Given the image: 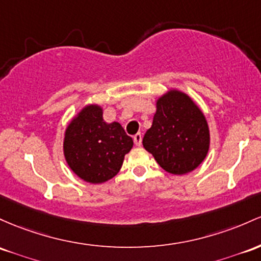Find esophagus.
Segmentation results:
<instances>
[{"label": "esophagus", "mask_w": 261, "mask_h": 261, "mask_svg": "<svg viewBox=\"0 0 261 261\" xmlns=\"http://www.w3.org/2000/svg\"><path fill=\"white\" fill-rule=\"evenodd\" d=\"M134 142H135L136 146H141V144H142V135H141V134H136V135L134 136Z\"/></svg>", "instance_id": "1"}]
</instances>
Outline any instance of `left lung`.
I'll use <instances>...</instances> for the list:
<instances>
[{"mask_svg":"<svg viewBox=\"0 0 261 261\" xmlns=\"http://www.w3.org/2000/svg\"><path fill=\"white\" fill-rule=\"evenodd\" d=\"M142 145L167 172H191L210 148L205 117L190 96L171 90L157 100L152 126L146 131Z\"/></svg>","mask_w":261,"mask_h":261,"instance_id":"1","label":"left lung"}]
</instances>
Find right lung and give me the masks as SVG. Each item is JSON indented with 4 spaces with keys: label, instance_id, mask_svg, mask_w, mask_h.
I'll use <instances>...</instances> for the list:
<instances>
[{
    "label": "right lung",
    "instance_id": "right-lung-1",
    "mask_svg": "<svg viewBox=\"0 0 261 261\" xmlns=\"http://www.w3.org/2000/svg\"><path fill=\"white\" fill-rule=\"evenodd\" d=\"M133 145V139L119 122L108 124L102 119L101 108L89 105L67 127L64 156L80 178L102 183L119 172Z\"/></svg>",
    "mask_w": 261,
    "mask_h": 261
}]
</instances>
